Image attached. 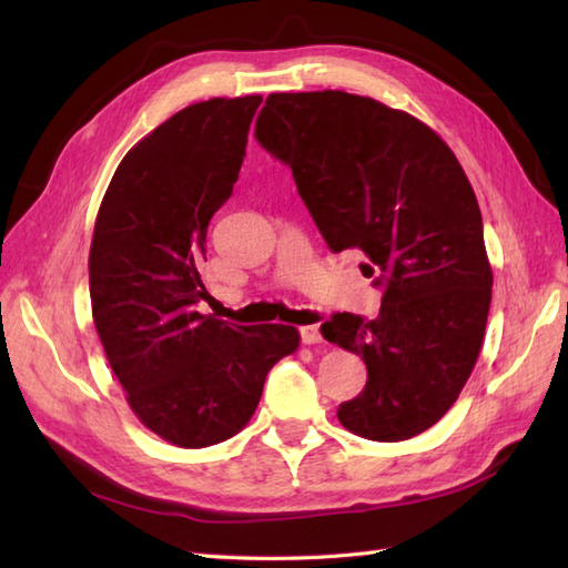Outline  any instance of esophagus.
<instances>
[{
    "instance_id": "1",
    "label": "esophagus",
    "mask_w": 568,
    "mask_h": 568,
    "mask_svg": "<svg viewBox=\"0 0 568 568\" xmlns=\"http://www.w3.org/2000/svg\"><path fill=\"white\" fill-rule=\"evenodd\" d=\"M300 336H303V344H307V346L322 342V332L317 324H305V327H300Z\"/></svg>"
}]
</instances>
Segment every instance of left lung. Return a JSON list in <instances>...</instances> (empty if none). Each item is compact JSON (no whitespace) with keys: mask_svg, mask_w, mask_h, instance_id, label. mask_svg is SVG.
Wrapping results in <instances>:
<instances>
[{"mask_svg":"<svg viewBox=\"0 0 568 568\" xmlns=\"http://www.w3.org/2000/svg\"><path fill=\"white\" fill-rule=\"evenodd\" d=\"M256 139L291 165L327 246L364 251L361 271L383 287L373 320L322 324L368 368L336 417L373 442L417 437L456 403L490 310L484 220L462 163L413 114L342 90L268 94Z\"/></svg>","mask_w":568,"mask_h":568,"instance_id":"left-lung-1","label":"left lung"}]
</instances>
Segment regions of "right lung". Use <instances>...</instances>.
<instances>
[{
	"label": "right lung",
	"instance_id": "obj_1",
	"mask_svg": "<svg viewBox=\"0 0 568 568\" xmlns=\"http://www.w3.org/2000/svg\"><path fill=\"white\" fill-rule=\"evenodd\" d=\"M261 94L173 114L131 149L106 187L90 246L92 320L143 427L183 449L248 425L268 371L300 346L285 324L200 315L207 226L234 190Z\"/></svg>",
	"mask_w": 568,
	"mask_h": 568
}]
</instances>
